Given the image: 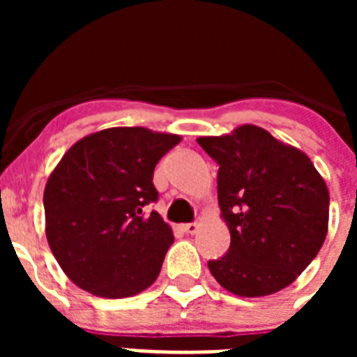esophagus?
<instances>
[{
  "label": "esophagus",
  "instance_id": "34e87169",
  "mask_svg": "<svg viewBox=\"0 0 357 357\" xmlns=\"http://www.w3.org/2000/svg\"><path fill=\"white\" fill-rule=\"evenodd\" d=\"M198 223L197 222H193V223H184V225H182V230H184V232H188V234H195V232H197L198 230Z\"/></svg>",
  "mask_w": 357,
  "mask_h": 357
}]
</instances>
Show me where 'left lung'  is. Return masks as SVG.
I'll return each instance as SVG.
<instances>
[{
	"instance_id": "1",
	"label": "left lung",
	"mask_w": 357,
	"mask_h": 357,
	"mask_svg": "<svg viewBox=\"0 0 357 357\" xmlns=\"http://www.w3.org/2000/svg\"><path fill=\"white\" fill-rule=\"evenodd\" d=\"M197 143L220 166L218 204L230 230L227 254L207 263L213 277L239 296L289 286L326 241L329 191L320 173L255 125Z\"/></svg>"
}]
</instances>
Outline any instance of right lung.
<instances>
[{
	"label": "right lung",
	"mask_w": 357,
	"mask_h": 357,
	"mask_svg": "<svg viewBox=\"0 0 357 357\" xmlns=\"http://www.w3.org/2000/svg\"><path fill=\"white\" fill-rule=\"evenodd\" d=\"M181 137L118 127L73 144L44 189L46 238L85 291L123 298L155 282L173 232L159 213L153 169Z\"/></svg>",
	"instance_id": "add662e5"
}]
</instances>
